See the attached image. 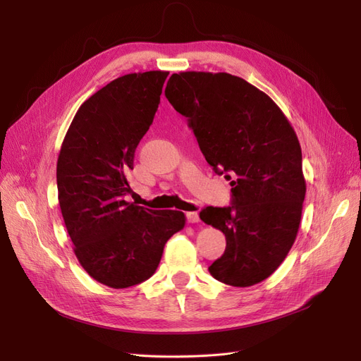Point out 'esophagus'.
<instances>
[{"label": "esophagus", "mask_w": 361, "mask_h": 361, "mask_svg": "<svg viewBox=\"0 0 361 361\" xmlns=\"http://www.w3.org/2000/svg\"><path fill=\"white\" fill-rule=\"evenodd\" d=\"M187 220H188V223H192V224L199 223V221H200L199 212H188V214H187Z\"/></svg>", "instance_id": "1"}]
</instances>
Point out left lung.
<instances>
[{
    "instance_id": "left-lung-1",
    "label": "left lung",
    "mask_w": 361,
    "mask_h": 361,
    "mask_svg": "<svg viewBox=\"0 0 361 361\" xmlns=\"http://www.w3.org/2000/svg\"><path fill=\"white\" fill-rule=\"evenodd\" d=\"M166 97L188 117L207 164L232 185L231 206L200 212L226 236L211 276L235 288L257 285L281 265L300 228L305 179L298 137L267 93L231 73H173Z\"/></svg>"
}]
</instances>
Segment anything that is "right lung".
Wrapping results in <instances>:
<instances>
[{
  "mask_svg": "<svg viewBox=\"0 0 361 361\" xmlns=\"http://www.w3.org/2000/svg\"><path fill=\"white\" fill-rule=\"evenodd\" d=\"M169 72L116 78L76 111L57 161L59 203L73 253L87 274L123 289L155 274L183 212L152 211L125 200L134 154L149 130Z\"/></svg>",
  "mask_w": 361,
  "mask_h": 361,
  "instance_id": "1",
  "label": "right lung"
}]
</instances>
